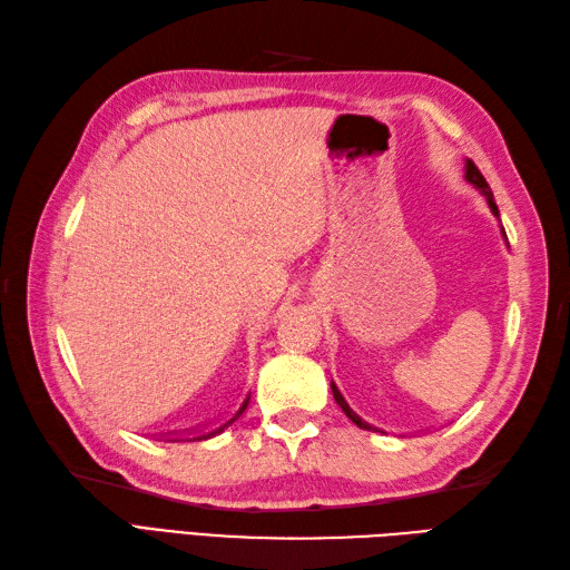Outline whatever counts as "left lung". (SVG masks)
Instances as JSON below:
<instances>
[{"label": "left lung", "instance_id": "1", "mask_svg": "<svg viewBox=\"0 0 570 570\" xmlns=\"http://www.w3.org/2000/svg\"><path fill=\"white\" fill-rule=\"evenodd\" d=\"M466 181H471L473 187L479 189V191L485 196V202H488V206H491L493 216H500V214H498V206H495V198H493V191H491V187H488V181L483 179V175H481V171H479V167H475L471 160H466ZM502 235H505V230H502ZM330 389H333V395H335L337 405L342 407V413H345V415H347V417L354 422L356 428H360V430H368V432H372V430L376 432V428H372V425H368L366 420H362L360 415H356L354 410L350 407V403H347L345 399H342V393H340V389L335 386V383H330Z\"/></svg>", "mask_w": 570, "mask_h": 570}]
</instances>
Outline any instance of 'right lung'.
<instances>
[{
  "label": "right lung",
  "instance_id": "right-lung-1",
  "mask_svg": "<svg viewBox=\"0 0 570 570\" xmlns=\"http://www.w3.org/2000/svg\"><path fill=\"white\" fill-rule=\"evenodd\" d=\"M247 403H249V395H245L243 399V403L237 405L233 413L225 417L220 425H216V428H210V430H206V432H196L194 436H179V434H165V442H202V440H210V436H216V434H220L225 428H230L233 422L240 417L243 413H245V407H247Z\"/></svg>",
  "mask_w": 570,
  "mask_h": 570
}]
</instances>
